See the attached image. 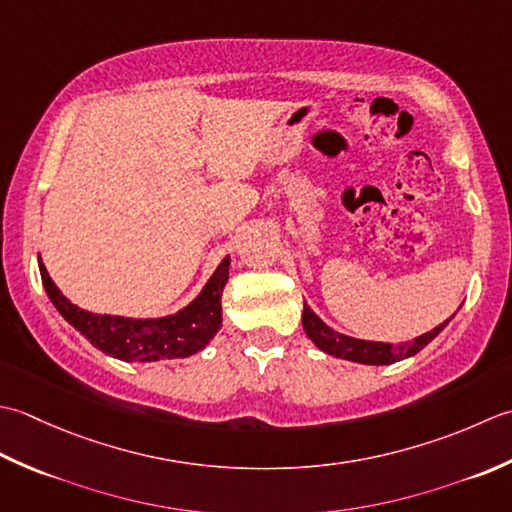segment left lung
<instances>
[{
    "label": "left lung",
    "mask_w": 512,
    "mask_h": 512,
    "mask_svg": "<svg viewBox=\"0 0 512 512\" xmlns=\"http://www.w3.org/2000/svg\"><path fill=\"white\" fill-rule=\"evenodd\" d=\"M448 320L431 329L429 333H422V336H417L409 342L389 344V342H371V340H358V338L344 336V333H338L331 327H327L325 322L311 311L307 302H305V309H302V329H305L309 340L314 342L320 351L329 353V356L360 362V364H393L402 358H411L417 351H422L426 344H429L437 333L448 325Z\"/></svg>",
    "instance_id": "left-lung-1"
}]
</instances>
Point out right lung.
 <instances>
[{
    "mask_svg": "<svg viewBox=\"0 0 512 512\" xmlns=\"http://www.w3.org/2000/svg\"><path fill=\"white\" fill-rule=\"evenodd\" d=\"M41 283L52 305L68 325L75 327L81 336L90 340L92 347L101 349L112 358L123 362H156L187 358L192 353L205 349L216 331L221 329L223 309L221 296L229 278V256L216 267L212 278L207 280L201 294L190 305L165 318H125V316H108L92 314L81 309L61 294L57 285L52 283L48 271L39 258Z\"/></svg>",
    "mask_w": 512,
    "mask_h": 512,
    "instance_id": "1",
    "label": "right lung"
}]
</instances>
